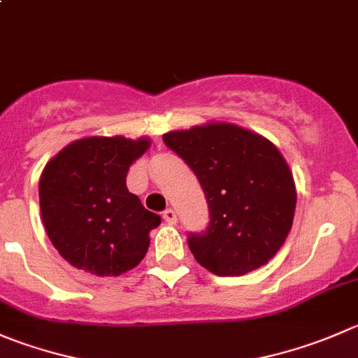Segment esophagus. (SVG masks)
Returning <instances> with one entry per match:
<instances>
[{
	"label": "esophagus",
	"instance_id": "1",
	"mask_svg": "<svg viewBox=\"0 0 358 358\" xmlns=\"http://www.w3.org/2000/svg\"><path fill=\"white\" fill-rule=\"evenodd\" d=\"M162 217H164V220L171 225L176 224V220H178V217H176V211L173 210V208H168V210L162 213Z\"/></svg>",
	"mask_w": 358,
	"mask_h": 358
}]
</instances>
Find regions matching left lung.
Here are the masks:
<instances>
[{
    "instance_id": "1",
    "label": "left lung",
    "mask_w": 358,
    "mask_h": 358,
    "mask_svg": "<svg viewBox=\"0 0 358 358\" xmlns=\"http://www.w3.org/2000/svg\"><path fill=\"white\" fill-rule=\"evenodd\" d=\"M162 140L196 173L206 196L210 224L187 239L197 262L217 276H241L269 262L292 229L297 201L278 148L227 122L171 131Z\"/></svg>"
}]
</instances>
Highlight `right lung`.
Wrapping results in <instances>:
<instances>
[{
	"mask_svg": "<svg viewBox=\"0 0 358 358\" xmlns=\"http://www.w3.org/2000/svg\"><path fill=\"white\" fill-rule=\"evenodd\" d=\"M150 147L148 138H82L62 148L40 178L45 231L71 266L119 276L143 260L161 217L127 190L129 166Z\"/></svg>",
	"mask_w": 358,
	"mask_h": 358,
	"instance_id": "right-lung-1",
	"label": "right lung"
}]
</instances>
